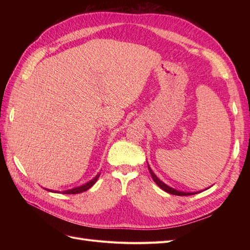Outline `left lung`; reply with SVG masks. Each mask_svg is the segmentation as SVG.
<instances>
[{"label":"left lung","mask_w":250,"mask_h":250,"mask_svg":"<svg viewBox=\"0 0 250 250\" xmlns=\"http://www.w3.org/2000/svg\"><path fill=\"white\" fill-rule=\"evenodd\" d=\"M148 169H149V172H150V174H151V176H152V178H153V180H154V183L160 187L161 188H163L164 191H166L167 193H169V194H172V195H177V196H188V195H194V194H197V193H188V192H181V191H177V190H175V188H171V187H169V186H167L166 184H164L162 180H160L157 178V176L155 175V174L153 173V171L151 170V168L149 167V165H148Z\"/></svg>","instance_id":"8db88e82"}]
</instances>
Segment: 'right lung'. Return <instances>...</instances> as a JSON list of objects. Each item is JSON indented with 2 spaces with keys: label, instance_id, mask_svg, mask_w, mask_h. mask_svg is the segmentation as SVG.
Wrapping results in <instances>:
<instances>
[{
  "label": "right lung",
  "instance_id": "1",
  "mask_svg": "<svg viewBox=\"0 0 250 250\" xmlns=\"http://www.w3.org/2000/svg\"><path fill=\"white\" fill-rule=\"evenodd\" d=\"M99 176H100V173H98L97 175L92 179V180H89L88 183H86V184H84V185H82V186H80V187H77V188H70V190H66V191H63L62 193L63 194H79V193H82V192H85L86 190H88V188H90V187H93L95 184H96V181L98 180V178H99ZM47 191H50V192H54V191H52V190H49V188H46ZM56 192V191H55Z\"/></svg>",
  "mask_w": 250,
  "mask_h": 250
}]
</instances>
